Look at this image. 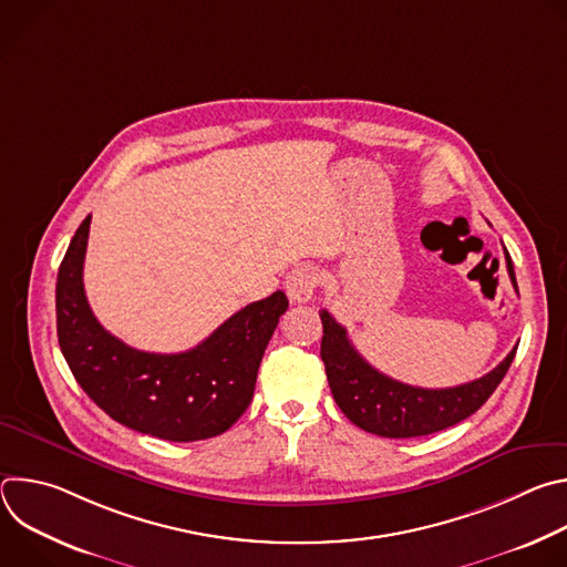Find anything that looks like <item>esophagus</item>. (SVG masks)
Returning <instances> with one entry per match:
<instances>
[{
  "label": "esophagus",
  "instance_id": "1",
  "mask_svg": "<svg viewBox=\"0 0 567 567\" xmlns=\"http://www.w3.org/2000/svg\"><path fill=\"white\" fill-rule=\"evenodd\" d=\"M318 282H320L318 269L313 265H300L289 271L285 280V289L291 302H307L313 296Z\"/></svg>",
  "mask_w": 567,
  "mask_h": 567
}]
</instances>
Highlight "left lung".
I'll list each match as a JSON object with an SVG mask.
<instances>
[{
    "instance_id": "8db88e82",
    "label": "left lung",
    "mask_w": 567,
    "mask_h": 567,
    "mask_svg": "<svg viewBox=\"0 0 567 567\" xmlns=\"http://www.w3.org/2000/svg\"><path fill=\"white\" fill-rule=\"evenodd\" d=\"M507 271L516 287L514 265L505 249ZM320 359L326 363L332 396L343 415L359 429L381 437H420L444 431L487 401L507 374L516 348L489 372L455 388H417L374 370L352 346L330 311H320Z\"/></svg>"
}]
</instances>
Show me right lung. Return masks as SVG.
<instances>
[{
    "instance_id": "obj_1",
    "label": "right lung",
    "mask_w": 567,
    "mask_h": 567,
    "mask_svg": "<svg viewBox=\"0 0 567 567\" xmlns=\"http://www.w3.org/2000/svg\"><path fill=\"white\" fill-rule=\"evenodd\" d=\"M92 215L78 226L55 285L60 350L90 399L114 422L171 442L221 435L249 409L262 354L289 300L276 291L251 302L197 348L141 352L96 320L83 285Z\"/></svg>"
}]
</instances>
